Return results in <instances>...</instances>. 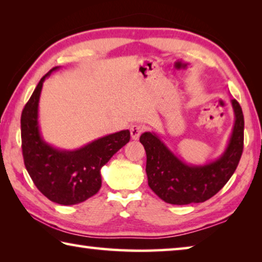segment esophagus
<instances>
[{
    "label": "esophagus",
    "mask_w": 262,
    "mask_h": 262,
    "mask_svg": "<svg viewBox=\"0 0 262 262\" xmlns=\"http://www.w3.org/2000/svg\"><path fill=\"white\" fill-rule=\"evenodd\" d=\"M143 132V126L141 125H133L130 127V136L133 140H137L140 137V135Z\"/></svg>",
    "instance_id": "esophagus-1"
}]
</instances>
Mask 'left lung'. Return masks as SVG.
<instances>
[{"mask_svg": "<svg viewBox=\"0 0 262 262\" xmlns=\"http://www.w3.org/2000/svg\"><path fill=\"white\" fill-rule=\"evenodd\" d=\"M234 125L224 152L205 165L181 161L159 136L145 132L140 137L147 154L145 172L148 185L163 201L171 205H189L209 200L231 178L244 148V115L241 105L231 99Z\"/></svg>", "mask_w": 262, "mask_h": 262, "instance_id": "1", "label": "left lung"}]
</instances>
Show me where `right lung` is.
Here are the masks:
<instances>
[{"instance_id":"right-lung-1","label":"right lung","mask_w":262,"mask_h":262,"mask_svg":"<svg viewBox=\"0 0 262 262\" xmlns=\"http://www.w3.org/2000/svg\"><path fill=\"white\" fill-rule=\"evenodd\" d=\"M59 68L51 69L40 79L21 112V150L25 167L37 188L51 201L72 206L97 194L101 187V167L129 142L130 133H113L76 150L48 144L39 128V99L43 81Z\"/></svg>"}]
</instances>
